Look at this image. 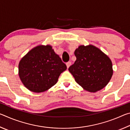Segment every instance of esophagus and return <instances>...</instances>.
<instances>
[{
	"label": "esophagus",
	"mask_w": 130,
	"mask_h": 130,
	"mask_svg": "<svg viewBox=\"0 0 130 130\" xmlns=\"http://www.w3.org/2000/svg\"><path fill=\"white\" fill-rule=\"evenodd\" d=\"M70 65H71V62H70V61H69V62H68L67 63V67L68 69L69 68V67H70Z\"/></svg>",
	"instance_id": "1"
}]
</instances>
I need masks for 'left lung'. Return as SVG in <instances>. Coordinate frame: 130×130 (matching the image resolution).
Here are the masks:
<instances>
[{"mask_svg": "<svg viewBox=\"0 0 130 130\" xmlns=\"http://www.w3.org/2000/svg\"><path fill=\"white\" fill-rule=\"evenodd\" d=\"M74 55L76 60L68 70L76 82L90 92L104 88L113 74L112 63L108 56L92 45L79 46Z\"/></svg>", "mask_w": 130, "mask_h": 130, "instance_id": "8db88e82", "label": "left lung"}]
</instances>
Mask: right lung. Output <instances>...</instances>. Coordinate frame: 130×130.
<instances>
[{
  "label": "right lung",
  "instance_id": "1",
  "mask_svg": "<svg viewBox=\"0 0 130 130\" xmlns=\"http://www.w3.org/2000/svg\"><path fill=\"white\" fill-rule=\"evenodd\" d=\"M18 74L26 88L35 93L47 91L56 84L67 66L50 45L32 48L19 61Z\"/></svg>",
  "mask_w": 130,
  "mask_h": 130
}]
</instances>
